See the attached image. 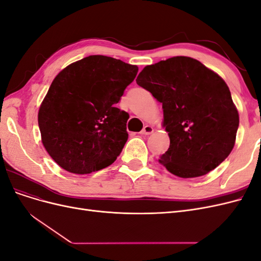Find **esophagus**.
<instances>
[{
	"instance_id": "obj_1",
	"label": "esophagus",
	"mask_w": 261,
	"mask_h": 261,
	"mask_svg": "<svg viewBox=\"0 0 261 261\" xmlns=\"http://www.w3.org/2000/svg\"><path fill=\"white\" fill-rule=\"evenodd\" d=\"M153 127L152 126H150V125H146L145 127L143 128V130L140 132V134H143V135H150V134H152L153 133Z\"/></svg>"
}]
</instances>
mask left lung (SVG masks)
<instances>
[{"label":"left lung","instance_id":"8db88e82","mask_svg":"<svg viewBox=\"0 0 261 261\" xmlns=\"http://www.w3.org/2000/svg\"><path fill=\"white\" fill-rule=\"evenodd\" d=\"M136 82L162 103L170 147L159 162L170 173L206 175L231 153L240 117L222 77L193 58L174 57L146 66Z\"/></svg>","mask_w":261,"mask_h":261}]
</instances>
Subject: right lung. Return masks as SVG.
Listing matches in <instances>:
<instances>
[{
  "label": "right lung",
  "instance_id": "1",
  "mask_svg": "<svg viewBox=\"0 0 261 261\" xmlns=\"http://www.w3.org/2000/svg\"><path fill=\"white\" fill-rule=\"evenodd\" d=\"M138 67L105 55L74 62L55 76L39 108L41 141L62 169L88 174L111 165L128 138L116 108Z\"/></svg>",
  "mask_w": 261,
  "mask_h": 261
}]
</instances>
